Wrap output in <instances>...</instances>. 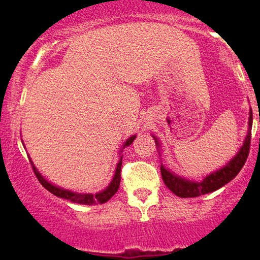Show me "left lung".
<instances>
[{"label": "left lung", "instance_id": "8db88e82", "mask_svg": "<svg viewBox=\"0 0 260 260\" xmlns=\"http://www.w3.org/2000/svg\"><path fill=\"white\" fill-rule=\"evenodd\" d=\"M251 129H252V110L250 111V118H248V133L245 138V142L240 150L223 168L216 170V172L209 174L201 182H193V181L182 179V177L170 173L165 167L161 166V174L163 182L174 194L180 198H195L200 195L212 193L230 181H232L243 168L245 162L248 157L251 145ZM154 137V136H152ZM155 138V137H154ZM155 143L158 145L157 140L155 138Z\"/></svg>", "mask_w": 260, "mask_h": 260}]
</instances>
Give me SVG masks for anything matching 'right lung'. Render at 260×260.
<instances>
[{
  "label": "right lung",
  "mask_w": 260,
  "mask_h": 260,
  "mask_svg": "<svg viewBox=\"0 0 260 260\" xmlns=\"http://www.w3.org/2000/svg\"><path fill=\"white\" fill-rule=\"evenodd\" d=\"M136 136L130 137L129 140L125 142L124 147H129V145L133 143ZM31 162V159H29ZM31 168H33V172L35 174V176L38 177L39 182H40L42 186H44L46 189L48 191H51L52 194H54L55 197L58 198H62L66 199V200H70L72 202H76V204H80V205H97V204H104V202H108L110 199H111L113 195L117 193L119 188V183H120V169H122V157H120L118 165H117L116 168V173L115 176H113L112 182L109 184V187L104 189L101 193L98 194H79V193H73V191L67 190V189H62V188H59L54 186V184L47 182L44 179V176H41V174L38 172L37 168H35L33 163H31Z\"/></svg>",
  "instance_id": "1"
}]
</instances>
